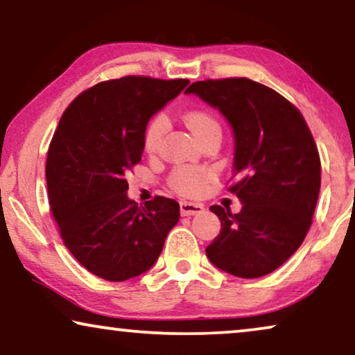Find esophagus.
Returning <instances> with one entry per match:
<instances>
[{
  "label": "esophagus",
  "mask_w": 355,
  "mask_h": 355,
  "mask_svg": "<svg viewBox=\"0 0 355 355\" xmlns=\"http://www.w3.org/2000/svg\"><path fill=\"white\" fill-rule=\"evenodd\" d=\"M204 211V206L199 202H188L183 201L180 204V212H182L183 217H189V216H196V214H201Z\"/></svg>",
  "instance_id": "34e87169"
}]
</instances>
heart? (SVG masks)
Segmentation results:
<instances>
[{
	"mask_svg": "<svg viewBox=\"0 0 355 355\" xmlns=\"http://www.w3.org/2000/svg\"><path fill=\"white\" fill-rule=\"evenodd\" d=\"M184 121H187L188 128L191 130V133L194 135V138L196 139L201 138L207 130L218 127L216 119L201 111H193L187 114ZM166 127H167L166 119L162 116L153 119V121L149 122V125L146 127V132H144V149H146L148 154H154L157 151L159 143H161L164 132H166ZM206 180H207V173L204 171L183 167V168H177V171L173 172L171 183L173 189H177L178 193L198 194L202 189Z\"/></svg>",
	"mask_w": 355,
	"mask_h": 355,
	"instance_id": "b5f03b06",
	"label": "heart"
}]
</instances>
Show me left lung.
<instances>
[{
	"instance_id": "1",
	"label": "left lung",
	"mask_w": 355,
	"mask_h": 355,
	"mask_svg": "<svg viewBox=\"0 0 355 355\" xmlns=\"http://www.w3.org/2000/svg\"><path fill=\"white\" fill-rule=\"evenodd\" d=\"M196 94L233 130V177L243 207L212 206L220 233L206 248L214 266L259 278L283 266L311 228L320 193V157L301 112L275 89L249 78L194 82Z\"/></svg>"
}]
</instances>
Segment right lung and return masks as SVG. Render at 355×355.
Wrapping results in <instances>:
<instances>
[{"mask_svg": "<svg viewBox=\"0 0 355 355\" xmlns=\"http://www.w3.org/2000/svg\"><path fill=\"white\" fill-rule=\"evenodd\" d=\"M189 82L122 77L73 99L59 121L46 159L49 206L72 256L107 282L148 272L180 218L173 199L138 206L127 172L141 161L154 114Z\"/></svg>", "mask_w": 355, "mask_h": 355, "instance_id": "obj_1", "label": "right lung"}]
</instances>
